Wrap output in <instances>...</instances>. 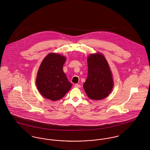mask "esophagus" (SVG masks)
Here are the masks:
<instances>
[{
	"label": "esophagus",
	"instance_id": "obj_1",
	"mask_svg": "<svg viewBox=\"0 0 150 150\" xmlns=\"http://www.w3.org/2000/svg\"><path fill=\"white\" fill-rule=\"evenodd\" d=\"M80 86H81L80 85H79V84H74V87H76V88H80Z\"/></svg>",
	"mask_w": 150,
	"mask_h": 150
}]
</instances>
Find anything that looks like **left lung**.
I'll use <instances>...</instances> for the list:
<instances>
[{"label":"left lung","instance_id":"1","mask_svg":"<svg viewBox=\"0 0 150 150\" xmlns=\"http://www.w3.org/2000/svg\"><path fill=\"white\" fill-rule=\"evenodd\" d=\"M87 62L88 76L83 85L84 90L90 99L102 100L109 95L114 86L109 65L99 53L91 54Z\"/></svg>","mask_w":150,"mask_h":150}]
</instances>
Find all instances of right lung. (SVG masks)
<instances>
[{
    "mask_svg": "<svg viewBox=\"0 0 150 150\" xmlns=\"http://www.w3.org/2000/svg\"><path fill=\"white\" fill-rule=\"evenodd\" d=\"M65 61L64 56L50 53L40 64L36 84L40 93L46 99L52 101L61 99L72 86L63 71Z\"/></svg>",
    "mask_w": 150,
    "mask_h": 150,
    "instance_id": "1",
    "label": "right lung"
}]
</instances>
